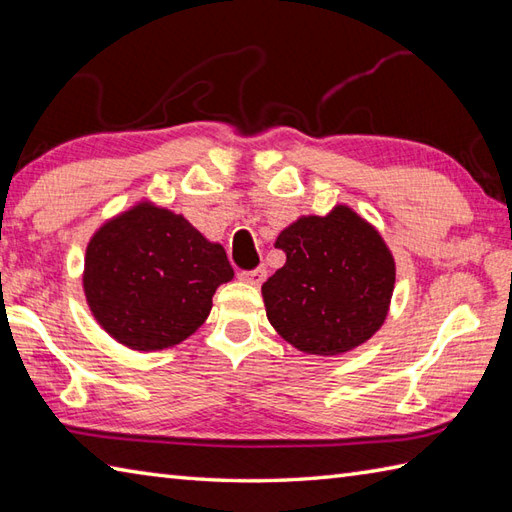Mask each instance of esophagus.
Wrapping results in <instances>:
<instances>
[{
  "label": "esophagus",
  "mask_w": 512,
  "mask_h": 512,
  "mask_svg": "<svg viewBox=\"0 0 512 512\" xmlns=\"http://www.w3.org/2000/svg\"><path fill=\"white\" fill-rule=\"evenodd\" d=\"M264 279H266V268L244 270V273H239V281H244V284H250V286H259Z\"/></svg>",
  "instance_id": "34e87169"
}]
</instances>
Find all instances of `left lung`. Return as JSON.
Returning <instances> with one entry per match:
<instances>
[{
    "label": "left lung",
    "instance_id": "obj_1",
    "mask_svg": "<svg viewBox=\"0 0 512 512\" xmlns=\"http://www.w3.org/2000/svg\"><path fill=\"white\" fill-rule=\"evenodd\" d=\"M286 264L262 286L266 317L303 354L354 350L385 323L396 262L383 235L347 204L301 215L275 239Z\"/></svg>",
    "mask_w": 512,
    "mask_h": 512
}]
</instances>
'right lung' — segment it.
<instances>
[{
  "label": "right lung",
  "instance_id": "add662e5",
  "mask_svg": "<svg viewBox=\"0 0 512 512\" xmlns=\"http://www.w3.org/2000/svg\"><path fill=\"white\" fill-rule=\"evenodd\" d=\"M222 244L187 217L140 200L103 222L85 248L83 292L96 323L136 352L176 347L233 279Z\"/></svg>",
  "mask_w": 512,
  "mask_h": 512
}]
</instances>
